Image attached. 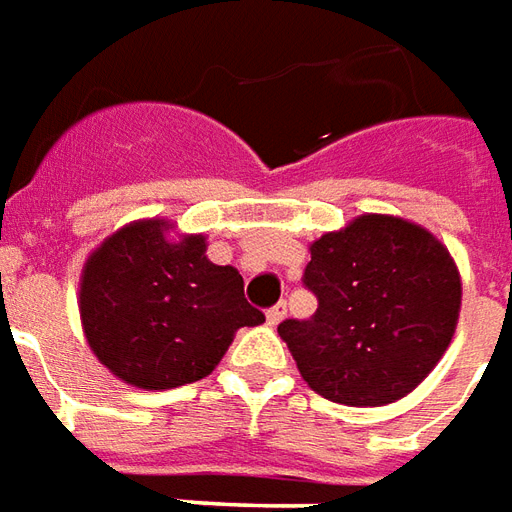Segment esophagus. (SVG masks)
I'll use <instances>...</instances> for the list:
<instances>
[{
  "label": "esophagus",
  "instance_id": "obj_1",
  "mask_svg": "<svg viewBox=\"0 0 512 512\" xmlns=\"http://www.w3.org/2000/svg\"><path fill=\"white\" fill-rule=\"evenodd\" d=\"M286 319V302H278V305H272L270 311H267V322L275 327V324H281Z\"/></svg>",
  "mask_w": 512,
  "mask_h": 512
}]
</instances>
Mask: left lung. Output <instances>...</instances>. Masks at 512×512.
Here are the masks:
<instances>
[{"label": "left lung", "instance_id": "1", "mask_svg": "<svg viewBox=\"0 0 512 512\" xmlns=\"http://www.w3.org/2000/svg\"><path fill=\"white\" fill-rule=\"evenodd\" d=\"M311 319L278 324L302 379L335 404L384 406L434 371L453 341L461 275L431 231L360 215L311 245Z\"/></svg>", "mask_w": 512, "mask_h": 512}]
</instances>
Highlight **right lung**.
Segmentation results:
<instances>
[{"label": "right lung", "mask_w": 512, "mask_h": 512, "mask_svg": "<svg viewBox=\"0 0 512 512\" xmlns=\"http://www.w3.org/2000/svg\"><path fill=\"white\" fill-rule=\"evenodd\" d=\"M169 229L152 218L114 231L87 259L78 289L89 349L141 390L210 376L234 333L264 322L240 272L212 264L201 234L171 240Z\"/></svg>", "instance_id": "obj_1"}]
</instances>
